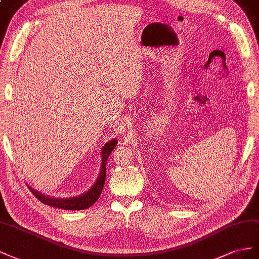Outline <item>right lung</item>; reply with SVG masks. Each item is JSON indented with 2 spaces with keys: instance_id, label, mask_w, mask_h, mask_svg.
Instances as JSON below:
<instances>
[{
  "instance_id": "1",
  "label": "right lung",
  "mask_w": 259,
  "mask_h": 259,
  "mask_svg": "<svg viewBox=\"0 0 259 259\" xmlns=\"http://www.w3.org/2000/svg\"><path fill=\"white\" fill-rule=\"evenodd\" d=\"M117 144V140H112L108 143H106L104 146H103V151H102V168H101V174L100 177L98 178L97 182L94 183V186L89 190L87 193L77 196V197H72V198H52L46 195L40 194L39 192H35L34 190L30 189V191L34 194V196L39 199V201L43 204L52 206V207H57L61 209H66V210H82L87 209L92 206L95 202L98 201L101 193L103 187H104L105 183V178H106V164H107V159L109 157L110 153L114 150V147Z\"/></svg>"
}]
</instances>
